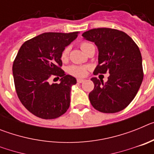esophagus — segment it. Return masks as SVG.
<instances>
[{
    "instance_id": "34e87169",
    "label": "esophagus",
    "mask_w": 154,
    "mask_h": 154,
    "mask_svg": "<svg viewBox=\"0 0 154 154\" xmlns=\"http://www.w3.org/2000/svg\"><path fill=\"white\" fill-rule=\"evenodd\" d=\"M84 81H85V79H77V82L79 83H82Z\"/></svg>"
}]
</instances>
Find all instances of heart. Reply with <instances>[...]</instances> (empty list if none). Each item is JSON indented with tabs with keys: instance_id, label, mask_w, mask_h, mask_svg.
Returning <instances> with one entry per match:
<instances>
[{
	"instance_id": "b5f03b06",
	"label": "heart",
	"mask_w": 154,
	"mask_h": 154,
	"mask_svg": "<svg viewBox=\"0 0 154 154\" xmlns=\"http://www.w3.org/2000/svg\"><path fill=\"white\" fill-rule=\"evenodd\" d=\"M90 45H92V44H90V43L83 42V43H82L80 46H81V48L82 49V51H85V50ZM69 52V48H65L63 49V51H62V54H61V58H62V61H65V59L67 58ZM87 70H88V67H87V66H85V65H70V66L68 68V72L70 73L71 75H73L75 76H84L86 74Z\"/></svg>"
}]
</instances>
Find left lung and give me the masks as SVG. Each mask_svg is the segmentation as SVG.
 I'll return each instance as SVG.
<instances>
[{
	"mask_svg": "<svg viewBox=\"0 0 154 154\" xmlns=\"http://www.w3.org/2000/svg\"><path fill=\"white\" fill-rule=\"evenodd\" d=\"M99 51L93 72L109 76L106 82L91 79L94 89L89 94L92 106L99 112L114 113L124 109L137 95L143 79L142 56L138 46L127 34L112 28H94L82 34Z\"/></svg>",
	"mask_w": 154,
	"mask_h": 154,
	"instance_id": "obj_1",
	"label": "left lung"
}]
</instances>
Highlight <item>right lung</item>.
<instances>
[{
	"label": "right lung",
	"instance_id": "obj_1",
	"mask_svg": "<svg viewBox=\"0 0 154 154\" xmlns=\"http://www.w3.org/2000/svg\"><path fill=\"white\" fill-rule=\"evenodd\" d=\"M79 33H43L26 41L17 52L12 67L16 92L23 106L38 117L55 119L70 106L76 79L61 69V54ZM55 76L61 77L60 83L50 84Z\"/></svg>",
	"mask_w": 154,
	"mask_h": 154
}]
</instances>
